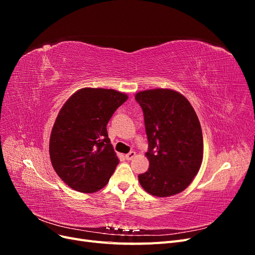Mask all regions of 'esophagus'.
<instances>
[{
	"label": "esophagus",
	"mask_w": 255,
	"mask_h": 255,
	"mask_svg": "<svg viewBox=\"0 0 255 255\" xmlns=\"http://www.w3.org/2000/svg\"><path fill=\"white\" fill-rule=\"evenodd\" d=\"M135 156H136V153L134 151H130L128 154H126V159L130 160V159H133Z\"/></svg>",
	"instance_id": "esophagus-1"
}]
</instances>
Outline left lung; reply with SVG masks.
<instances>
[{
  "instance_id": "left-lung-1",
  "label": "left lung",
  "mask_w": 255,
  "mask_h": 255,
  "mask_svg": "<svg viewBox=\"0 0 255 255\" xmlns=\"http://www.w3.org/2000/svg\"><path fill=\"white\" fill-rule=\"evenodd\" d=\"M148 137V171L138 175L142 188L156 197L183 191L198 173L203 136L188 100L170 89H151L135 96Z\"/></svg>"
}]
</instances>
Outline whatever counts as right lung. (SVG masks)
I'll return each mask as SVG.
<instances>
[{
  "instance_id": "add662e5",
  "label": "right lung",
  "mask_w": 255,
  "mask_h": 255,
  "mask_svg": "<svg viewBox=\"0 0 255 255\" xmlns=\"http://www.w3.org/2000/svg\"><path fill=\"white\" fill-rule=\"evenodd\" d=\"M128 96L113 89L84 88L60 110L50 138L51 163L68 186L95 192L109 183L119 159L106 126Z\"/></svg>"
}]
</instances>
